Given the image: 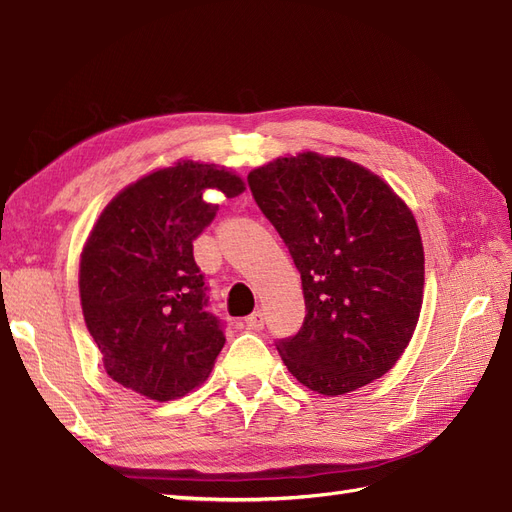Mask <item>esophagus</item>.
<instances>
[{
    "mask_svg": "<svg viewBox=\"0 0 512 512\" xmlns=\"http://www.w3.org/2000/svg\"><path fill=\"white\" fill-rule=\"evenodd\" d=\"M245 327L250 329V331H262V327H265V314L260 312H254V314H250L245 318Z\"/></svg>",
    "mask_w": 512,
    "mask_h": 512,
    "instance_id": "1",
    "label": "esophagus"
}]
</instances>
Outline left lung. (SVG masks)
I'll list each match as a JSON object with an SVG mask.
<instances>
[{
  "instance_id": "8db88e82",
  "label": "left lung",
  "mask_w": 512,
  "mask_h": 512,
  "mask_svg": "<svg viewBox=\"0 0 512 512\" xmlns=\"http://www.w3.org/2000/svg\"><path fill=\"white\" fill-rule=\"evenodd\" d=\"M247 183L301 273L303 324L275 342L290 374L322 395L384 376L423 303L425 256L412 211L363 166L312 151L260 166Z\"/></svg>"
}]
</instances>
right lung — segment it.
Listing matches in <instances>:
<instances>
[{
	"mask_svg": "<svg viewBox=\"0 0 512 512\" xmlns=\"http://www.w3.org/2000/svg\"><path fill=\"white\" fill-rule=\"evenodd\" d=\"M209 188L245 190L226 168L190 160L138 179L102 211L81 256L83 316L106 374L156 401L196 389L226 342L192 247L218 215Z\"/></svg>",
	"mask_w": 512,
	"mask_h": 512,
	"instance_id": "1",
	"label": "right lung"
}]
</instances>
